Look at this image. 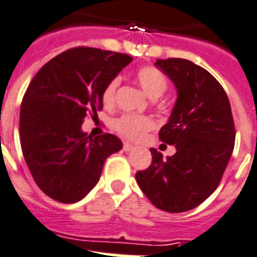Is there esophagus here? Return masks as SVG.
Masks as SVG:
<instances>
[{
	"mask_svg": "<svg viewBox=\"0 0 257 257\" xmlns=\"http://www.w3.org/2000/svg\"><path fill=\"white\" fill-rule=\"evenodd\" d=\"M133 149H135L134 145H131V143H128V142L123 143V150L124 151H131Z\"/></svg>",
	"mask_w": 257,
	"mask_h": 257,
	"instance_id": "esophagus-1",
	"label": "esophagus"
}]
</instances>
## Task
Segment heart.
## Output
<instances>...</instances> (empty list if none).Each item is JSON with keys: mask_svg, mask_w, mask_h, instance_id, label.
Listing matches in <instances>:
<instances>
[{"mask_svg": "<svg viewBox=\"0 0 257 257\" xmlns=\"http://www.w3.org/2000/svg\"><path fill=\"white\" fill-rule=\"evenodd\" d=\"M137 80H138L141 88L146 92V95L151 99L162 96V93L168 88V79L158 68L154 67H142L137 72ZM119 85V79H112L106 84L101 100L106 107H111L115 101V93ZM115 130L124 138L138 141L146 135L147 131L154 128V120L145 115L126 114L118 118L114 123Z\"/></svg>", "mask_w": 257, "mask_h": 257, "instance_id": "1", "label": "heart"}]
</instances>
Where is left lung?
Returning a JSON list of instances; mask_svg holds the SVG:
<instances>
[{
    "label": "left lung",
    "instance_id": "8db88e82",
    "mask_svg": "<svg viewBox=\"0 0 257 257\" xmlns=\"http://www.w3.org/2000/svg\"><path fill=\"white\" fill-rule=\"evenodd\" d=\"M177 89L162 142L176 146L164 158L150 149L153 162L135 174L137 182L157 208L181 213L202 204L221 181L234 146V123L221 84L206 69L185 59L157 60Z\"/></svg>",
    "mask_w": 257,
    "mask_h": 257
}]
</instances>
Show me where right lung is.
I'll return each instance as SVG.
<instances>
[{
    "label": "right lung",
    "mask_w": 257,
    "mask_h": 257,
    "mask_svg": "<svg viewBox=\"0 0 257 257\" xmlns=\"http://www.w3.org/2000/svg\"><path fill=\"white\" fill-rule=\"evenodd\" d=\"M133 57L97 48H72L48 61L24 95L20 142L33 180L63 204L84 198L100 178L107 157L122 149L118 137L96 138L81 130L97 116L101 93Z\"/></svg>",
    "instance_id": "1"
}]
</instances>
